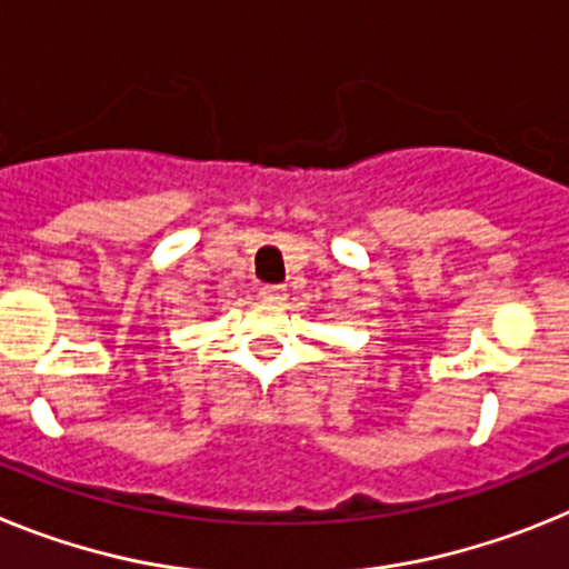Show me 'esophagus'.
<instances>
[{
	"label": "esophagus",
	"mask_w": 569,
	"mask_h": 569,
	"mask_svg": "<svg viewBox=\"0 0 569 569\" xmlns=\"http://www.w3.org/2000/svg\"><path fill=\"white\" fill-rule=\"evenodd\" d=\"M260 300H266V303H283L286 300V289L283 286H260Z\"/></svg>",
	"instance_id": "34e87169"
}]
</instances>
